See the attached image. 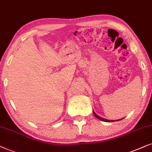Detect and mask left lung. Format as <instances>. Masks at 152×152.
I'll use <instances>...</instances> for the list:
<instances>
[{
  "label": "left lung",
  "mask_w": 152,
  "mask_h": 152,
  "mask_svg": "<svg viewBox=\"0 0 152 152\" xmlns=\"http://www.w3.org/2000/svg\"><path fill=\"white\" fill-rule=\"evenodd\" d=\"M93 114H94V115L96 117V118H98L99 120H102V121H104V122H115V120H106V119H104V118H102V117H101L99 116H98V115H97L96 113L94 112V111H93ZM119 120H117V121H119Z\"/></svg>",
  "instance_id": "8db88e82"
}]
</instances>
